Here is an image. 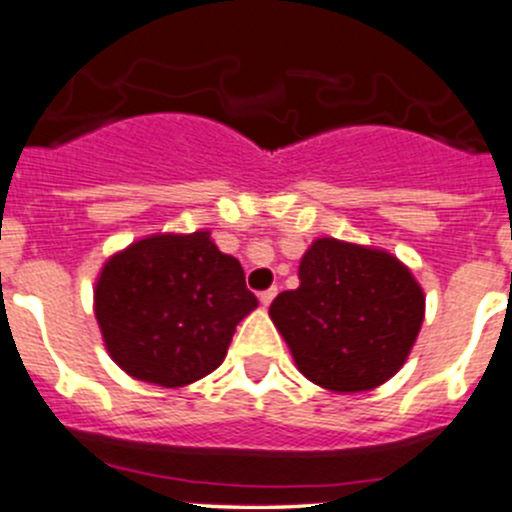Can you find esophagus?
<instances>
[{
	"instance_id": "obj_1",
	"label": "esophagus",
	"mask_w": 512,
	"mask_h": 512,
	"mask_svg": "<svg viewBox=\"0 0 512 512\" xmlns=\"http://www.w3.org/2000/svg\"><path fill=\"white\" fill-rule=\"evenodd\" d=\"M276 293H278V288H266V291L258 293V298H261L263 306H268V303H271L273 298H276Z\"/></svg>"
}]
</instances>
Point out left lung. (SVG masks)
<instances>
[{
	"label": "left lung",
	"instance_id": "left-lung-1",
	"mask_svg": "<svg viewBox=\"0 0 512 512\" xmlns=\"http://www.w3.org/2000/svg\"><path fill=\"white\" fill-rule=\"evenodd\" d=\"M298 278L301 286L268 308L298 371L336 393L371 391L396 376L426 311L411 271L386 251L318 239Z\"/></svg>",
	"mask_w": 512,
	"mask_h": 512
}]
</instances>
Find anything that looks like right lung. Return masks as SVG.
<instances>
[{
	"instance_id": "1",
	"label": "right lung",
	"mask_w": 512,
	"mask_h": 512,
	"mask_svg": "<svg viewBox=\"0 0 512 512\" xmlns=\"http://www.w3.org/2000/svg\"><path fill=\"white\" fill-rule=\"evenodd\" d=\"M256 306L241 263L221 254L209 231L136 241L104 263L94 291L109 356L129 376L164 388L216 371Z\"/></svg>"
}]
</instances>
